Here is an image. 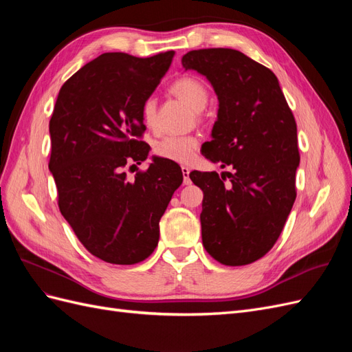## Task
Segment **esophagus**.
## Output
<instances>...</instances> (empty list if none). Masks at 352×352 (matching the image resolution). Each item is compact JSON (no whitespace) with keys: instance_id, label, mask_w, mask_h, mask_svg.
Here are the masks:
<instances>
[{"instance_id":"obj_1","label":"esophagus","mask_w":352,"mask_h":352,"mask_svg":"<svg viewBox=\"0 0 352 352\" xmlns=\"http://www.w3.org/2000/svg\"><path fill=\"white\" fill-rule=\"evenodd\" d=\"M189 172H190L189 167H186V166H184V167H182V173H184V184H185V185H189V184H190V179H189Z\"/></svg>"}]
</instances>
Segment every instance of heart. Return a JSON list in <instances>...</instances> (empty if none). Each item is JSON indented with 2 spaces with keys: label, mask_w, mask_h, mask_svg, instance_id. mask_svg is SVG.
<instances>
[{
  "label": "heart",
  "mask_w": 352,
  "mask_h": 352,
  "mask_svg": "<svg viewBox=\"0 0 352 352\" xmlns=\"http://www.w3.org/2000/svg\"><path fill=\"white\" fill-rule=\"evenodd\" d=\"M172 91L179 100H182L190 110L197 113L206 109L208 102V91L199 80L194 78L177 79L172 85ZM142 120L146 126H153L155 117V100L146 98L141 109ZM199 146V140L192 135H168L160 140L154 151L158 157L172 160L176 163H189Z\"/></svg>",
  "instance_id": "b5f03b06"
}]
</instances>
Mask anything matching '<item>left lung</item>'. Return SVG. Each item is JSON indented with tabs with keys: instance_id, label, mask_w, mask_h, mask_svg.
<instances>
[{
	"instance_id": "left-lung-1",
	"label": "left lung",
	"mask_w": 352,
	"mask_h": 352,
	"mask_svg": "<svg viewBox=\"0 0 352 352\" xmlns=\"http://www.w3.org/2000/svg\"><path fill=\"white\" fill-rule=\"evenodd\" d=\"M182 66L202 74L219 100L211 141L202 145V155L221 168H235L221 176L189 173L204 192L202 245L225 265L254 263L278 241L296 197L295 119L274 73L241 51H189Z\"/></svg>"
}]
</instances>
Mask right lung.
<instances>
[{
  "mask_svg": "<svg viewBox=\"0 0 352 352\" xmlns=\"http://www.w3.org/2000/svg\"><path fill=\"white\" fill-rule=\"evenodd\" d=\"M175 51L148 58L105 52L63 85L50 120V172L58 207L78 239L95 257L135 264L155 250L160 219L182 185L172 160L153 155L146 172L126 177L150 145L141 109L167 73Z\"/></svg>",
  "mask_w": 352,
  "mask_h": 352,
  "instance_id": "add662e5",
  "label": "right lung"
}]
</instances>
